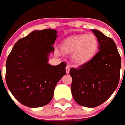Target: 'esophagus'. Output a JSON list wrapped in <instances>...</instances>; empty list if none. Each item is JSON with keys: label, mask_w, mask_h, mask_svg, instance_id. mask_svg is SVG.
Returning <instances> with one entry per match:
<instances>
[{"label": "esophagus", "mask_w": 125, "mask_h": 125, "mask_svg": "<svg viewBox=\"0 0 125 125\" xmlns=\"http://www.w3.org/2000/svg\"><path fill=\"white\" fill-rule=\"evenodd\" d=\"M66 73L67 74H68V73H70V67L69 65H67V67H66Z\"/></svg>", "instance_id": "obj_1"}]
</instances>
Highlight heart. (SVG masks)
<instances>
[{
    "label": "heart",
    "mask_w": 125,
    "mask_h": 125,
    "mask_svg": "<svg viewBox=\"0 0 125 125\" xmlns=\"http://www.w3.org/2000/svg\"><path fill=\"white\" fill-rule=\"evenodd\" d=\"M98 46L94 34H81L70 37L61 43L60 49L65 53H72V59L76 64L82 65L93 57Z\"/></svg>",
    "instance_id": "obj_1"
}]
</instances>
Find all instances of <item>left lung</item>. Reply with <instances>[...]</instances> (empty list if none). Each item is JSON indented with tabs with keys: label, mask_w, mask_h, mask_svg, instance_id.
<instances>
[{
	"label": "left lung",
	"mask_w": 125,
	"mask_h": 125,
	"mask_svg": "<svg viewBox=\"0 0 125 125\" xmlns=\"http://www.w3.org/2000/svg\"><path fill=\"white\" fill-rule=\"evenodd\" d=\"M99 44L97 53L78 68H71V90L81 106L93 108L106 102L116 90L120 80L121 58L113 40L92 30Z\"/></svg>",
	"instance_id": "8db88e82"
}]
</instances>
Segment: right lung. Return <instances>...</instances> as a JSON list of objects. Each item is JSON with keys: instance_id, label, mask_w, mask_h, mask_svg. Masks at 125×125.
<instances>
[{"instance_id": "obj_1", "label": "right lung", "mask_w": 125, "mask_h": 125, "mask_svg": "<svg viewBox=\"0 0 125 125\" xmlns=\"http://www.w3.org/2000/svg\"><path fill=\"white\" fill-rule=\"evenodd\" d=\"M56 37L55 30L34 31L18 40L7 57L6 83L24 106L37 108L48 104L56 84L66 74L64 62L55 66L48 63Z\"/></svg>"}]
</instances>
